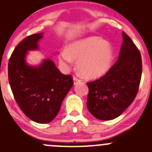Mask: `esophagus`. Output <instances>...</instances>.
Returning a JSON list of instances; mask_svg holds the SVG:
<instances>
[{
    "label": "esophagus",
    "mask_w": 152,
    "mask_h": 152,
    "mask_svg": "<svg viewBox=\"0 0 152 152\" xmlns=\"http://www.w3.org/2000/svg\"><path fill=\"white\" fill-rule=\"evenodd\" d=\"M81 82H82V79H79V77H77V76H74L73 77V83H74V85L79 84Z\"/></svg>",
    "instance_id": "esophagus-1"
}]
</instances>
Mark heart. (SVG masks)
Listing matches in <instances>:
<instances>
[{
  "instance_id": "b5f03b06",
  "label": "heart",
  "mask_w": 152,
  "mask_h": 152,
  "mask_svg": "<svg viewBox=\"0 0 152 152\" xmlns=\"http://www.w3.org/2000/svg\"><path fill=\"white\" fill-rule=\"evenodd\" d=\"M59 61L65 66L77 61V69L83 76L97 78L110 69L113 60V51L110 42L97 36L78 39L67 49L59 52Z\"/></svg>"
}]
</instances>
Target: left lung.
<instances>
[{"instance_id": "left-lung-1", "label": "left lung", "mask_w": 152, "mask_h": 152, "mask_svg": "<svg viewBox=\"0 0 152 152\" xmlns=\"http://www.w3.org/2000/svg\"><path fill=\"white\" fill-rule=\"evenodd\" d=\"M142 69L140 50L123 32V43L117 61L104 76L87 83L89 112L99 120H111L122 114L138 93Z\"/></svg>"}]
</instances>
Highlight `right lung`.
<instances>
[{"label":"right lung","mask_w":152,"mask_h":152,"mask_svg":"<svg viewBox=\"0 0 152 152\" xmlns=\"http://www.w3.org/2000/svg\"><path fill=\"white\" fill-rule=\"evenodd\" d=\"M42 33L30 35L12 52L8 63V79L14 98L27 117L35 122L49 123L58 113L65 96L73 85L70 75H64L52 61L29 66L25 56L37 49Z\"/></svg>","instance_id":"add662e5"}]
</instances>
